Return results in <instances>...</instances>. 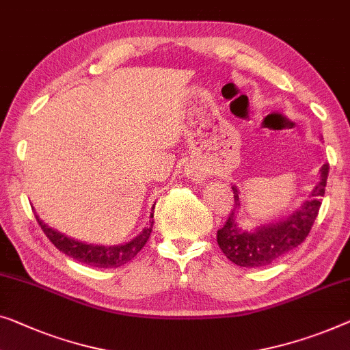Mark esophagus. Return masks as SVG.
I'll return each instance as SVG.
<instances>
[{
  "instance_id": "obj_1",
  "label": "esophagus",
  "mask_w": 350,
  "mask_h": 350,
  "mask_svg": "<svg viewBox=\"0 0 350 350\" xmlns=\"http://www.w3.org/2000/svg\"><path fill=\"white\" fill-rule=\"evenodd\" d=\"M189 176L192 180H196V181H199L202 176H204V174H202V172L199 170V169H191L189 170Z\"/></svg>"
}]
</instances>
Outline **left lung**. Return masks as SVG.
Wrapping results in <instances>:
<instances>
[{
	"label": "left lung",
	"instance_id": "8db88e82",
	"mask_svg": "<svg viewBox=\"0 0 350 350\" xmlns=\"http://www.w3.org/2000/svg\"><path fill=\"white\" fill-rule=\"evenodd\" d=\"M328 170H330L328 163L323 164L321 169V181L314 187L311 197L301 205L300 210L276 224L263 226L250 232L238 227L235 222V211L240 206V199H238L237 187L232 186L235 208L232 210L226 224L217 230L216 235L217 245L227 259L240 267L259 268L280 259L281 256L301 245L310 235L311 227L321 210Z\"/></svg>",
	"mask_w": 350,
	"mask_h": 350
}]
</instances>
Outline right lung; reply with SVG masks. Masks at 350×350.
I'll list each match as a JSON object with an SVG mask.
<instances>
[{"mask_svg":"<svg viewBox=\"0 0 350 350\" xmlns=\"http://www.w3.org/2000/svg\"><path fill=\"white\" fill-rule=\"evenodd\" d=\"M153 213L154 211H151L150 224L146 226L144 232L135 237L133 241L126 243V245H121V246H109V247L85 245V243L75 241L72 238H68L66 235L59 234V232L50 229V227L45 226L36 215L34 216H36V221L39 222L40 229H42L44 234L47 235L49 240L52 241V245L57 247V250L64 252L66 256L72 257V259L82 262L85 265H90V267L113 268V267L124 265L126 262L134 259V257L139 254L142 247L146 245L154 224Z\"/></svg>","mask_w":350,"mask_h":350,"instance_id":"add662e5","label":"right lung"}]
</instances>
